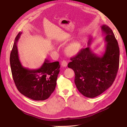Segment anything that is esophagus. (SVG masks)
I'll list each match as a JSON object with an SVG mask.
<instances>
[{"label": "esophagus", "instance_id": "obj_1", "mask_svg": "<svg viewBox=\"0 0 127 127\" xmlns=\"http://www.w3.org/2000/svg\"><path fill=\"white\" fill-rule=\"evenodd\" d=\"M61 65L63 67H66L67 66V62L65 60H63L61 62Z\"/></svg>", "mask_w": 127, "mask_h": 127}]
</instances>
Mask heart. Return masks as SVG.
<instances>
[{"mask_svg": "<svg viewBox=\"0 0 127 127\" xmlns=\"http://www.w3.org/2000/svg\"><path fill=\"white\" fill-rule=\"evenodd\" d=\"M80 49V45L78 42H73L69 45L66 48V52L69 55H75L78 52Z\"/></svg>", "mask_w": 127, "mask_h": 127, "instance_id": "heart-1", "label": "heart"}]
</instances>
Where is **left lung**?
Listing matches in <instances>:
<instances>
[{
    "instance_id": "1",
    "label": "left lung",
    "mask_w": 127,
    "mask_h": 127,
    "mask_svg": "<svg viewBox=\"0 0 127 127\" xmlns=\"http://www.w3.org/2000/svg\"><path fill=\"white\" fill-rule=\"evenodd\" d=\"M106 42L105 52L99 56L88 47L82 49L74 57L68 67L74 71L75 83L78 91L88 98H94L108 89L114 82L118 70L119 48L114 33L109 26H101Z\"/></svg>"
}]
</instances>
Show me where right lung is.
<instances>
[{"label":"right lung","mask_w":127,"mask_h":127,"mask_svg":"<svg viewBox=\"0 0 127 127\" xmlns=\"http://www.w3.org/2000/svg\"><path fill=\"white\" fill-rule=\"evenodd\" d=\"M22 32L15 37L10 54V62L12 76L19 92L36 101L48 99L55 91L60 72L59 62H50L45 59L41 67L36 69L24 67L19 61L17 43Z\"/></svg>","instance_id":"right-lung-1"}]
</instances>
